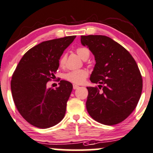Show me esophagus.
Instances as JSON below:
<instances>
[{
	"mask_svg": "<svg viewBox=\"0 0 153 153\" xmlns=\"http://www.w3.org/2000/svg\"><path fill=\"white\" fill-rule=\"evenodd\" d=\"M78 88H79V86L76 85V84H73V89H78Z\"/></svg>",
	"mask_w": 153,
	"mask_h": 153,
	"instance_id": "esophagus-1",
	"label": "esophagus"
}]
</instances>
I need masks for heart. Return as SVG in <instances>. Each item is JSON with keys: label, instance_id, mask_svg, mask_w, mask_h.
<instances>
[{"label": "heart", "instance_id": "1", "mask_svg": "<svg viewBox=\"0 0 153 153\" xmlns=\"http://www.w3.org/2000/svg\"><path fill=\"white\" fill-rule=\"evenodd\" d=\"M76 52L78 56L83 60L88 58L89 55V50L86 47H78L76 49ZM66 61H67V55L65 54H63L58 60V64L60 67H64L66 64ZM88 75H89L88 71L86 69H81L67 72L64 75V78L72 84H81L86 81Z\"/></svg>", "mask_w": 153, "mask_h": 153}]
</instances>
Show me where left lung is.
Wrapping results in <instances>:
<instances>
[{
	"mask_svg": "<svg viewBox=\"0 0 153 153\" xmlns=\"http://www.w3.org/2000/svg\"><path fill=\"white\" fill-rule=\"evenodd\" d=\"M81 44L95 55L91 82L86 87L88 113L98 122L115 125L122 122L136 107L143 81L135 59L121 44L104 35H82Z\"/></svg>",
	"mask_w": 153,
	"mask_h": 153,
	"instance_id": "obj_1",
	"label": "left lung"
}]
</instances>
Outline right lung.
<instances>
[{
    "instance_id": "1",
    "label": "right lung",
    "mask_w": 153,
    "mask_h": 153,
    "mask_svg": "<svg viewBox=\"0 0 153 153\" xmlns=\"http://www.w3.org/2000/svg\"><path fill=\"white\" fill-rule=\"evenodd\" d=\"M75 35L44 41L27 51L18 63L11 81L12 98L21 116L32 126L51 127L64 118L72 84L60 81L47 87L59 67L58 60Z\"/></svg>"
}]
</instances>
